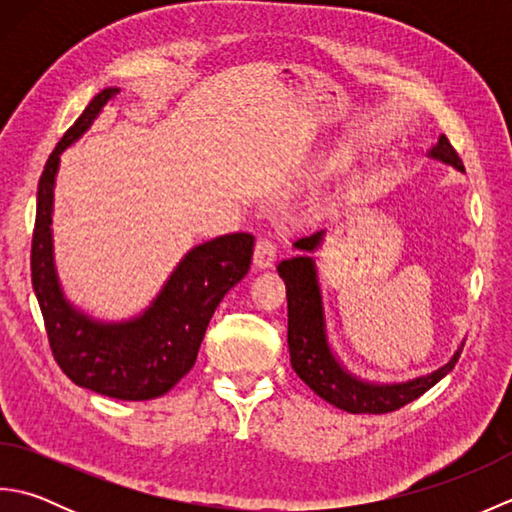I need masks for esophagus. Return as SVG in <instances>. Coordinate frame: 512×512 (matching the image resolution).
Here are the masks:
<instances>
[{
  "instance_id": "esophagus-1",
  "label": "esophagus",
  "mask_w": 512,
  "mask_h": 512,
  "mask_svg": "<svg viewBox=\"0 0 512 512\" xmlns=\"http://www.w3.org/2000/svg\"><path fill=\"white\" fill-rule=\"evenodd\" d=\"M277 259V246L270 237H259L255 244V255H253V264L257 268H270Z\"/></svg>"
}]
</instances>
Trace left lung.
Instances as JSON below:
<instances>
[{
  "mask_svg": "<svg viewBox=\"0 0 512 512\" xmlns=\"http://www.w3.org/2000/svg\"><path fill=\"white\" fill-rule=\"evenodd\" d=\"M431 156L464 171L462 158L447 136H440L438 145L431 149ZM321 235L323 233L301 237L295 246L301 250H314L321 242ZM277 270L279 277L284 279L288 297V350L292 369L314 394L328 400L330 405L350 413H391L420 398L458 363L462 350L455 352L451 361L440 367L438 372L409 380V383H363V380L345 372L334 358L328 339H325L321 292L312 259L308 255L292 257L281 262Z\"/></svg>",
  "mask_w": 512,
  "mask_h": 512,
  "instance_id": "1",
  "label": "left lung"
}]
</instances>
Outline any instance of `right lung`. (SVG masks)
<instances>
[{"label": "right lung", "mask_w": 512, "mask_h": 512, "mask_svg": "<svg viewBox=\"0 0 512 512\" xmlns=\"http://www.w3.org/2000/svg\"><path fill=\"white\" fill-rule=\"evenodd\" d=\"M116 94V88L96 94L43 167L30 250L32 288L54 361L72 383L118 400H151L165 396L195 365L215 308L248 273L255 237L233 233L195 246L173 270L154 306L134 321L96 323L63 299L54 275L50 235L59 156Z\"/></svg>", "instance_id": "right-lung-1"}]
</instances>
